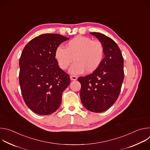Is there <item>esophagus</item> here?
Wrapping results in <instances>:
<instances>
[{
    "label": "esophagus",
    "instance_id": "esophagus-1",
    "mask_svg": "<svg viewBox=\"0 0 150 150\" xmlns=\"http://www.w3.org/2000/svg\"><path fill=\"white\" fill-rule=\"evenodd\" d=\"M70 78L72 81H75V80L77 79V77L75 76H71Z\"/></svg>",
    "mask_w": 150,
    "mask_h": 150
}]
</instances>
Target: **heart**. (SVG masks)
<instances>
[{"label":"heart","instance_id":"obj_1","mask_svg":"<svg viewBox=\"0 0 150 150\" xmlns=\"http://www.w3.org/2000/svg\"><path fill=\"white\" fill-rule=\"evenodd\" d=\"M54 56L60 68L67 69L73 61L74 63L69 69V73L78 75L83 73H91L101 65L104 58V47L98 40L78 35L69 41L66 48L58 46Z\"/></svg>","mask_w":150,"mask_h":150}]
</instances>
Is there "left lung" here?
<instances>
[{"label": "left lung", "instance_id": "obj_1", "mask_svg": "<svg viewBox=\"0 0 150 150\" xmlns=\"http://www.w3.org/2000/svg\"><path fill=\"white\" fill-rule=\"evenodd\" d=\"M96 37L104 47V58L100 67L84 77H79L81 84V100L87 110L101 113L115 103L120 92L124 79L123 58L116 42L98 33H90Z\"/></svg>", "mask_w": 150, "mask_h": 150}]
</instances>
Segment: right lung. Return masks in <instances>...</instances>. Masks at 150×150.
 Segmentation results:
<instances>
[{"label": "right lung", "mask_w": 150, "mask_h": 150, "mask_svg": "<svg viewBox=\"0 0 150 150\" xmlns=\"http://www.w3.org/2000/svg\"><path fill=\"white\" fill-rule=\"evenodd\" d=\"M69 39L58 34H41L28 42L21 54V93L27 105L38 115L56 112L62 92L70 83L69 75L59 68L54 56L56 48Z\"/></svg>", "instance_id": "obj_1"}]
</instances>
